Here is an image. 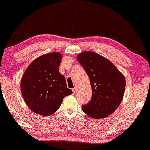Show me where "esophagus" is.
<instances>
[{
	"label": "esophagus",
	"mask_w": 150,
	"mask_h": 150,
	"mask_svg": "<svg viewBox=\"0 0 150 150\" xmlns=\"http://www.w3.org/2000/svg\"><path fill=\"white\" fill-rule=\"evenodd\" d=\"M72 91H73V94L74 95L76 93V88H74V89H72Z\"/></svg>",
	"instance_id": "obj_1"
}]
</instances>
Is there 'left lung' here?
Segmentation results:
<instances>
[{
	"label": "left lung",
	"instance_id": "8db88e82",
	"mask_svg": "<svg viewBox=\"0 0 150 150\" xmlns=\"http://www.w3.org/2000/svg\"><path fill=\"white\" fill-rule=\"evenodd\" d=\"M90 80L92 98L83 105V112L93 119L105 118L115 110L122 101L126 88L124 76L105 57L85 51L77 56Z\"/></svg>",
	"mask_w": 150,
	"mask_h": 150
}]
</instances>
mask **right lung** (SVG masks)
<instances>
[{
    "label": "right lung",
    "instance_id": "obj_1",
    "mask_svg": "<svg viewBox=\"0 0 150 150\" xmlns=\"http://www.w3.org/2000/svg\"><path fill=\"white\" fill-rule=\"evenodd\" d=\"M62 54L53 52L39 57L24 71L20 90L26 105L33 112L48 116L60 107L63 98L72 91L67 87L64 76L59 71Z\"/></svg>",
    "mask_w": 150,
    "mask_h": 150
}]
</instances>
